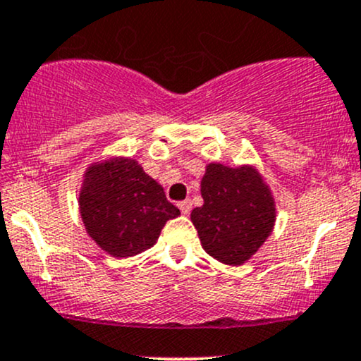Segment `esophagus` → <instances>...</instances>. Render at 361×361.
Listing matches in <instances>:
<instances>
[{"instance_id": "34e87169", "label": "esophagus", "mask_w": 361, "mask_h": 361, "mask_svg": "<svg viewBox=\"0 0 361 361\" xmlns=\"http://www.w3.org/2000/svg\"><path fill=\"white\" fill-rule=\"evenodd\" d=\"M178 207H180L181 214H185V216H188L190 211H192V200H190V199L181 200L180 204H178Z\"/></svg>"}]
</instances>
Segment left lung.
Segmentation results:
<instances>
[{
  "label": "left lung",
  "mask_w": 361,
  "mask_h": 361,
  "mask_svg": "<svg viewBox=\"0 0 361 361\" xmlns=\"http://www.w3.org/2000/svg\"><path fill=\"white\" fill-rule=\"evenodd\" d=\"M200 193L204 205L193 209L190 217L204 250L223 264L247 262L276 221L274 200L262 176L248 166L209 164Z\"/></svg>",
  "instance_id": "left-lung-1"
}]
</instances>
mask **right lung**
I'll list each match as a JSON object with an SVG mask.
<instances>
[{
    "label": "right lung",
    "mask_w": 361,
    "mask_h": 361,
    "mask_svg": "<svg viewBox=\"0 0 361 361\" xmlns=\"http://www.w3.org/2000/svg\"><path fill=\"white\" fill-rule=\"evenodd\" d=\"M78 205L90 238L118 259L147 250L166 221L180 216L161 185L133 159L90 166Z\"/></svg>",
    "instance_id": "obj_1"
}]
</instances>
